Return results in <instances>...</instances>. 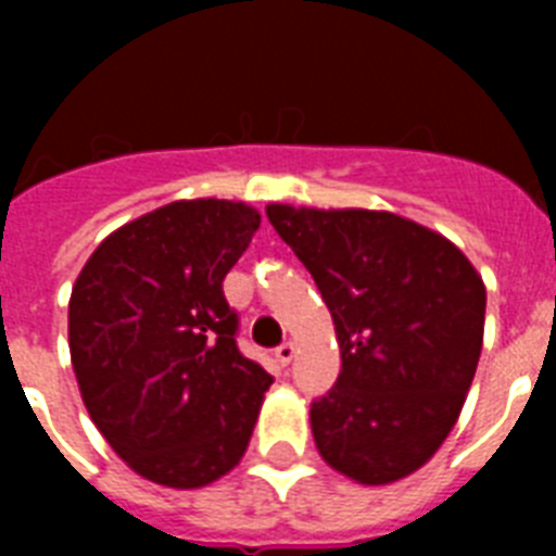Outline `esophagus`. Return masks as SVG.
Masks as SVG:
<instances>
[{"label": "esophagus", "instance_id": "obj_1", "mask_svg": "<svg viewBox=\"0 0 556 556\" xmlns=\"http://www.w3.org/2000/svg\"><path fill=\"white\" fill-rule=\"evenodd\" d=\"M294 343H291V340H286V343H282V346H277V352H274V355H277V361L282 366H288L291 364V361H294Z\"/></svg>", "mask_w": 556, "mask_h": 556}]
</instances>
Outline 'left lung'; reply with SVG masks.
<instances>
[{
  "label": "left lung",
  "mask_w": 556,
  "mask_h": 556,
  "mask_svg": "<svg viewBox=\"0 0 556 556\" xmlns=\"http://www.w3.org/2000/svg\"><path fill=\"white\" fill-rule=\"evenodd\" d=\"M329 305L334 387L312 401L320 456L361 484L404 479L453 430L482 355L484 282L441 233L378 210L268 204Z\"/></svg>",
  "instance_id": "8db88e82"
}]
</instances>
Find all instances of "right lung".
Masks as SVG:
<instances>
[{
  "label": "right lung",
  "instance_id": "1",
  "mask_svg": "<svg viewBox=\"0 0 556 556\" xmlns=\"http://www.w3.org/2000/svg\"><path fill=\"white\" fill-rule=\"evenodd\" d=\"M260 213L173 201L106 236L72 288L68 346L83 404L150 482L201 488L248 450L268 371L236 346L222 282Z\"/></svg>",
  "mask_w": 556,
  "mask_h": 556
}]
</instances>
